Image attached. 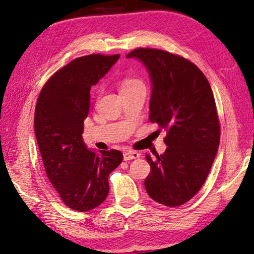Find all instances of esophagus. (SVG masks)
Returning <instances> with one entry per match:
<instances>
[{"mask_svg":"<svg viewBox=\"0 0 254 254\" xmlns=\"http://www.w3.org/2000/svg\"><path fill=\"white\" fill-rule=\"evenodd\" d=\"M140 157V153L136 151H126L123 153V159L126 161L133 160V159H137Z\"/></svg>","mask_w":254,"mask_h":254,"instance_id":"1","label":"esophagus"}]
</instances>
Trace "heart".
Wrapping results in <instances>:
<instances>
[{"label": "heart", "instance_id": "obj_1", "mask_svg": "<svg viewBox=\"0 0 254 254\" xmlns=\"http://www.w3.org/2000/svg\"><path fill=\"white\" fill-rule=\"evenodd\" d=\"M142 81L135 78H127L122 81L121 86H120V92L128 91V89H133L136 87H142Z\"/></svg>", "mask_w": 254, "mask_h": 254}]
</instances>
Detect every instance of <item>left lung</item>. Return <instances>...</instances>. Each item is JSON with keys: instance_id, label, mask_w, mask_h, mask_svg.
<instances>
[{"instance_id": "8db88e82", "label": "left lung", "mask_w": 254, "mask_h": 254, "mask_svg": "<svg viewBox=\"0 0 254 254\" xmlns=\"http://www.w3.org/2000/svg\"><path fill=\"white\" fill-rule=\"evenodd\" d=\"M147 68L151 81L149 119L167 131L166 151L145 159L151 171L148 195L176 207L194 197L212 168L220 145V123L212 88L194 64L168 51L139 48L127 55Z\"/></svg>"}]
</instances>
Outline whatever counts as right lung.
Returning <instances> with one entry per match:
<instances>
[{
	"instance_id": "obj_1",
	"label": "right lung",
	"mask_w": 254,
	"mask_h": 254,
	"mask_svg": "<svg viewBox=\"0 0 254 254\" xmlns=\"http://www.w3.org/2000/svg\"><path fill=\"white\" fill-rule=\"evenodd\" d=\"M120 55L76 58L50 77L38 98L34 133L47 176L68 207L87 212L109 195V176L122 162L119 150H89L83 139L89 91Z\"/></svg>"
}]
</instances>
